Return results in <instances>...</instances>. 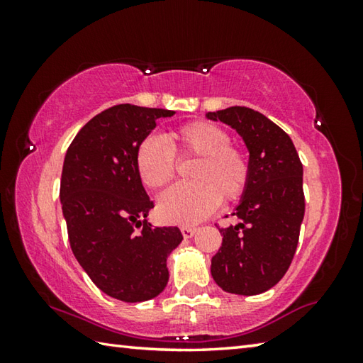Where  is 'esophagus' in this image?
<instances>
[{"instance_id":"obj_1","label":"esophagus","mask_w":363,"mask_h":363,"mask_svg":"<svg viewBox=\"0 0 363 363\" xmlns=\"http://www.w3.org/2000/svg\"><path fill=\"white\" fill-rule=\"evenodd\" d=\"M181 232H182V237H184V238H190V237H194V233L196 232V227H192V225H182V227H181Z\"/></svg>"}]
</instances>
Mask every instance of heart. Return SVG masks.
Segmentation results:
<instances>
[{"instance_id":"obj_1","label":"heart","mask_w":363,"mask_h":363,"mask_svg":"<svg viewBox=\"0 0 363 363\" xmlns=\"http://www.w3.org/2000/svg\"><path fill=\"white\" fill-rule=\"evenodd\" d=\"M176 155L199 158L190 171L194 182L167 190L158 200V214L164 223L196 224L216 210L220 199H240L250 179L245 152L230 144L229 133L210 121H192L177 128L164 143L147 136L136 150V169L149 189H162L174 179Z\"/></svg>"}]
</instances>
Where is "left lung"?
<instances>
[{"instance_id":"left-lung-1","label":"left lung","mask_w":363,"mask_h":363,"mask_svg":"<svg viewBox=\"0 0 363 363\" xmlns=\"http://www.w3.org/2000/svg\"><path fill=\"white\" fill-rule=\"evenodd\" d=\"M240 134L250 152V179L233 216L219 229L223 245L211 275L227 293L253 296L277 285L293 261L304 218L303 163L290 136L248 107L208 112Z\"/></svg>"}]
</instances>
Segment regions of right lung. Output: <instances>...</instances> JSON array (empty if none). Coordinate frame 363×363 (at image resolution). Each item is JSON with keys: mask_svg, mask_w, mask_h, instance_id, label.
I'll list each match as a JSON object with an SVG mask.
<instances>
[{"mask_svg": "<svg viewBox=\"0 0 363 363\" xmlns=\"http://www.w3.org/2000/svg\"><path fill=\"white\" fill-rule=\"evenodd\" d=\"M173 110L120 104L79 130L65 153L60 205L73 255L108 296L140 303L168 284L167 259L182 242L177 227H152L153 201L136 169V150Z\"/></svg>", "mask_w": 363, "mask_h": 363, "instance_id": "obj_1", "label": "right lung"}]
</instances>
